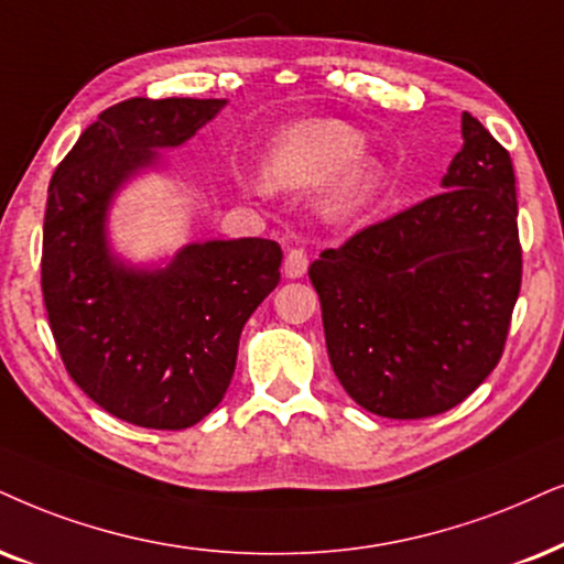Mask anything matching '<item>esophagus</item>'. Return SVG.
I'll return each mask as SVG.
<instances>
[{
	"label": "esophagus",
	"instance_id": "esophagus-1",
	"mask_svg": "<svg viewBox=\"0 0 564 564\" xmlns=\"http://www.w3.org/2000/svg\"><path fill=\"white\" fill-rule=\"evenodd\" d=\"M306 265H310V260H306L304 249H289L286 260H283V273H286V278H302L306 273Z\"/></svg>",
	"mask_w": 564,
	"mask_h": 564
}]
</instances>
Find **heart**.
I'll return each mask as SVG.
<instances>
[{
	"mask_svg": "<svg viewBox=\"0 0 564 564\" xmlns=\"http://www.w3.org/2000/svg\"><path fill=\"white\" fill-rule=\"evenodd\" d=\"M365 134L335 119H310L291 124L270 142L262 176L278 189H310L327 184L319 210L333 220L359 216L380 199L384 166L377 159H361Z\"/></svg>",
	"mask_w": 564,
	"mask_h": 564,
	"instance_id": "obj_1",
	"label": "heart"
}]
</instances>
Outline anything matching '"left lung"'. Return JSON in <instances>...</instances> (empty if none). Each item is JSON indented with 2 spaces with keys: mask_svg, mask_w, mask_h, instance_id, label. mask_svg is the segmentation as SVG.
Returning <instances> with one entry per match:
<instances>
[{
  "mask_svg": "<svg viewBox=\"0 0 564 564\" xmlns=\"http://www.w3.org/2000/svg\"><path fill=\"white\" fill-rule=\"evenodd\" d=\"M442 187L310 265L333 372L377 416H437L466 401L510 330L523 268L516 174L468 111Z\"/></svg>",
  "mask_w": 564,
  "mask_h": 564,
  "instance_id": "left-lung-1",
  "label": "left lung"
}]
</instances>
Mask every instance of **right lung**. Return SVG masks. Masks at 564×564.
<instances>
[{
	"instance_id": "obj_1",
	"label": "right lung",
	"mask_w": 564,
	"mask_h": 564,
	"mask_svg": "<svg viewBox=\"0 0 564 564\" xmlns=\"http://www.w3.org/2000/svg\"><path fill=\"white\" fill-rule=\"evenodd\" d=\"M226 98H130L80 134L48 184L41 289L77 388L111 416L187 430L224 401L241 327L281 281L270 239L187 245L166 268H134L106 218L124 182L180 148Z\"/></svg>"
}]
</instances>
